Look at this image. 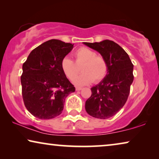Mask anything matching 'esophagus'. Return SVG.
<instances>
[{
  "instance_id": "1",
  "label": "esophagus",
  "mask_w": 159,
  "mask_h": 159,
  "mask_svg": "<svg viewBox=\"0 0 159 159\" xmlns=\"http://www.w3.org/2000/svg\"><path fill=\"white\" fill-rule=\"evenodd\" d=\"M82 88H80V87H76V90H82Z\"/></svg>"
}]
</instances>
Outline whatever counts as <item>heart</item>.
<instances>
[{
    "label": "heart",
    "instance_id": "b5f03b06",
    "mask_svg": "<svg viewBox=\"0 0 159 159\" xmlns=\"http://www.w3.org/2000/svg\"><path fill=\"white\" fill-rule=\"evenodd\" d=\"M75 63L68 57L62 59L61 69L69 80H72L79 72L81 66L83 73L73 80L77 85H84L91 82L98 83L107 75L108 66L103 56L97 55L95 51L88 48L82 47L75 53Z\"/></svg>",
    "mask_w": 159,
    "mask_h": 159
}]
</instances>
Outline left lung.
<instances>
[{
    "label": "left lung",
    "mask_w": 159,
    "mask_h": 159,
    "mask_svg": "<svg viewBox=\"0 0 159 159\" xmlns=\"http://www.w3.org/2000/svg\"><path fill=\"white\" fill-rule=\"evenodd\" d=\"M101 53L108 63L106 77L91 88V96L85 102V110L91 116L108 119L125 106L133 82V64L128 54L114 41L83 43Z\"/></svg>",
    "instance_id": "obj_1"
}]
</instances>
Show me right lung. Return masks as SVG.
Returning a JSON list of instances; mask_svg holds the SVG:
<instances>
[{"label":"right lung","mask_w":159,"mask_h":159,"mask_svg":"<svg viewBox=\"0 0 159 159\" xmlns=\"http://www.w3.org/2000/svg\"><path fill=\"white\" fill-rule=\"evenodd\" d=\"M74 44L50 40L32 50L23 64L21 93L25 107L40 119L61 114L65 98L75 91L61 69V61Z\"/></svg>","instance_id":"obj_1"}]
</instances>
